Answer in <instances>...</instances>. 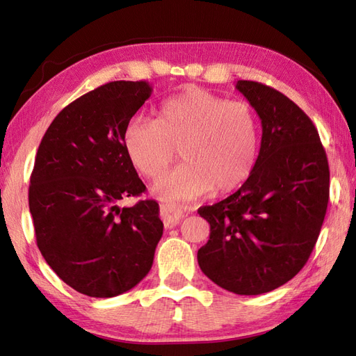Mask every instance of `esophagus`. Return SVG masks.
I'll return each mask as SVG.
<instances>
[{
  "label": "esophagus",
  "instance_id": "esophagus-1",
  "mask_svg": "<svg viewBox=\"0 0 356 356\" xmlns=\"http://www.w3.org/2000/svg\"><path fill=\"white\" fill-rule=\"evenodd\" d=\"M184 210L175 204H161L160 218L164 222V227H175L184 218Z\"/></svg>",
  "mask_w": 356,
  "mask_h": 356
}]
</instances>
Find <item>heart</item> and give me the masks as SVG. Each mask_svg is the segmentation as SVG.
<instances>
[{"label": "heart", "instance_id": "1", "mask_svg": "<svg viewBox=\"0 0 356 356\" xmlns=\"http://www.w3.org/2000/svg\"><path fill=\"white\" fill-rule=\"evenodd\" d=\"M129 160L143 177L163 175L181 146L183 163L160 178L154 192L169 201H190L238 188L254 170L258 119L252 106L201 88L164 99L159 119L134 115L124 129Z\"/></svg>", "mask_w": 356, "mask_h": 356}]
</instances>
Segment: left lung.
<instances>
[{
	"label": "left lung",
	"mask_w": 356,
	"mask_h": 356,
	"mask_svg": "<svg viewBox=\"0 0 356 356\" xmlns=\"http://www.w3.org/2000/svg\"><path fill=\"white\" fill-rule=\"evenodd\" d=\"M236 88L261 119V148L236 193L197 210L210 223L197 263L219 287L254 296L289 282L308 261L327 208L329 166L313 120L290 98L257 81Z\"/></svg>",
	"instance_id": "left-lung-1"
}]
</instances>
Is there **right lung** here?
Here are the masks:
<instances>
[{
    "mask_svg": "<svg viewBox=\"0 0 356 356\" xmlns=\"http://www.w3.org/2000/svg\"><path fill=\"white\" fill-rule=\"evenodd\" d=\"M148 81H111L58 113L39 145L29 205L40 254L69 287L113 298L140 282L163 236L154 199L140 196L124 129L151 97Z\"/></svg>",
    "mask_w": 356,
    "mask_h": 356,
    "instance_id": "obj_1",
    "label": "right lung"
}]
</instances>
